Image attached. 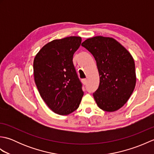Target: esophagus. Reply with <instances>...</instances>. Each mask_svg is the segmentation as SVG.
<instances>
[{
	"mask_svg": "<svg viewBox=\"0 0 154 154\" xmlns=\"http://www.w3.org/2000/svg\"><path fill=\"white\" fill-rule=\"evenodd\" d=\"M82 83H83V85H87V80L86 79H82Z\"/></svg>",
	"mask_w": 154,
	"mask_h": 154,
	"instance_id": "esophagus-1",
	"label": "esophagus"
}]
</instances>
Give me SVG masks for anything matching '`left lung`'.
I'll return each instance as SVG.
<instances>
[{"instance_id":"1","label":"left lung","mask_w":154,"mask_h":154,"mask_svg":"<svg viewBox=\"0 0 154 154\" xmlns=\"http://www.w3.org/2000/svg\"><path fill=\"white\" fill-rule=\"evenodd\" d=\"M97 62L100 83L93 93L100 109L114 112L126 104L136 83L135 63L132 55L115 39L99 35L82 44Z\"/></svg>"}]
</instances>
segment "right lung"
<instances>
[{
  "label": "right lung",
  "instance_id": "right-lung-1",
  "mask_svg": "<svg viewBox=\"0 0 154 154\" xmlns=\"http://www.w3.org/2000/svg\"><path fill=\"white\" fill-rule=\"evenodd\" d=\"M81 38L54 40L42 47L34 60V76L42 99L60 115H68L79 107L83 96L82 84L73 63Z\"/></svg>",
  "mask_w": 154,
  "mask_h": 154
}]
</instances>
